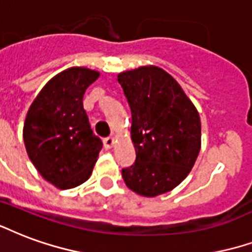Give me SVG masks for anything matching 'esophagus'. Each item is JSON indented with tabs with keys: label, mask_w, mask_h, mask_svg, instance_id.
Listing matches in <instances>:
<instances>
[{
	"label": "esophagus",
	"mask_w": 252,
	"mask_h": 252,
	"mask_svg": "<svg viewBox=\"0 0 252 252\" xmlns=\"http://www.w3.org/2000/svg\"><path fill=\"white\" fill-rule=\"evenodd\" d=\"M113 144H115V139H113V137H111V136L104 139V147H105L107 150L112 148V147H113Z\"/></svg>",
	"instance_id": "1"
}]
</instances>
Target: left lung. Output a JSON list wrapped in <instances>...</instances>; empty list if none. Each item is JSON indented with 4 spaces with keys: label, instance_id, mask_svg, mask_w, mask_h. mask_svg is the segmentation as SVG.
<instances>
[{
    "label": "left lung",
    "instance_id": "obj_1",
    "mask_svg": "<svg viewBox=\"0 0 252 252\" xmlns=\"http://www.w3.org/2000/svg\"><path fill=\"white\" fill-rule=\"evenodd\" d=\"M132 113L136 160L121 169L126 187L158 196L187 178L200 151V117L178 81L158 66L117 76Z\"/></svg>",
    "mask_w": 252,
    "mask_h": 252
}]
</instances>
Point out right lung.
Segmentation results:
<instances>
[{
    "instance_id": "right-lung-1",
    "label": "right lung",
    "mask_w": 252,
    "mask_h": 252,
    "mask_svg": "<svg viewBox=\"0 0 252 252\" xmlns=\"http://www.w3.org/2000/svg\"><path fill=\"white\" fill-rule=\"evenodd\" d=\"M88 68H69L37 94L24 123L28 156L41 176L60 189L87 182L102 148L84 109V93L98 77Z\"/></svg>"
}]
</instances>
